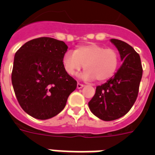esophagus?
<instances>
[{"label":"esophagus","instance_id":"esophagus-1","mask_svg":"<svg viewBox=\"0 0 155 155\" xmlns=\"http://www.w3.org/2000/svg\"><path fill=\"white\" fill-rule=\"evenodd\" d=\"M84 86V85L82 84H80V83H78V84H77V88H78V89H80V88H82Z\"/></svg>","mask_w":155,"mask_h":155}]
</instances>
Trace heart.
<instances>
[{
    "instance_id": "b5f03b06",
    "label": "heart",
    "mask_w": 155,
    "mask_h": 155,
    "mask_svg": "<svg viewBox=\"0 0 155 155\" xmlns=\"http://www.w3.org/2000/svg\"><path fill=\"white\" fill-rule=\"evenodd\" d=\"M120 63V54L114 48L90 43L81 46L75 52L68 51L64 54L63 64L66 72L73 75L84 66V77L87 80L104 82L113 77Z\"/></svg>"
}]
</instances>
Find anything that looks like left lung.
<instances>
[{
  "label": "left lung",
  "mask_w": 155,
  "mask_h": 155,
  "mask_svg": "<svg viewBox=\"0 0 155 155\" xmlns=\"http://www.w3.org/2000/svg\"><path fill=\"white\" fill-rule=\"evenodd\" d=\"M123 64L115 75L105 84L97 86L88 102L91 112L103 120L109 121L125 116L132 108L139 92L142 66L139 54L130 45L113 38Z\"/></svg>",
  "instance_id": "left-lung-1"
}]
</instances>
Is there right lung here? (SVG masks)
I'll use <instances>...</instances> for the list:
<instances>
[{"mask_svg":"<svg viewBox=\"0 0 155 155\" xmlns=\"http://www.w3.org/2000/svg\"><path fill=\"white\" fill-rule=\"evenodd\" d=\"M67 51L63 41L42 37L25 42L16 52L13 90L21 108L33 117L47 120L58 114L77 87L63 67Z\"/></svg>","mask_w":155,"mask_h":155,"instance_id":"obj_1","label":"right lung"}]
</instances>
